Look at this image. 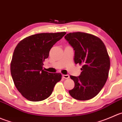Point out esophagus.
<instances>
[{"instance_id":"1","label":"esophagus","mask_w":122,"mask_h":122,"mask_svg":"<svg viewBox=\"0 0 122 122\" xmlns=\"http://www.w3.org/2000/svg\"><path fill=\"white\" fill-rule=\"evenodd\" d=\"M62 77L65 79H69V75H63Z\"/></svg>"}]
</instances>
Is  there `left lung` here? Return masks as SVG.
Listing matches in <instances>:
<instances>
[{
	"mask_svg": "<svg viewBox=\"0 0 122 122\" xmlns=\"http://www.w3.org/2000/svg\"><path fill=\"white\" fill-rule=\"evenodd\" d=\"M65 38L75 50V63L82 65L79 76H70L75 86L69 93L78 100H88L99 93L108 78L110 61L107 49L98 37L90 34L69 33Z\"/></svg>",
	"mask_w": 122,
	"mask_h": 122,
	"instance_id": "obj_1",
	"label": "left lung"
}]
</instances>
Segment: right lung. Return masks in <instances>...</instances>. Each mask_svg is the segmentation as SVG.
I'll return each mask as SVG.
<instances>
[{"label": "right lung", "mask_w": 122, "mask_h": 122, "mask_svg": "<svg viewBox=\"0 0 122 122\" xmlns=\"http://www.w3.org/2000/svg\"><path fill=\"white\" fill-rule=\"evenodd\" d=\"M65 32L40 33L26 37L17 44L10 63V72L15 86L22 96L31 102L44 100L52 93L61 73L43 69L54 44Z\"/></svg>", "instance_id": "right-lung-1"}]
</instances>
